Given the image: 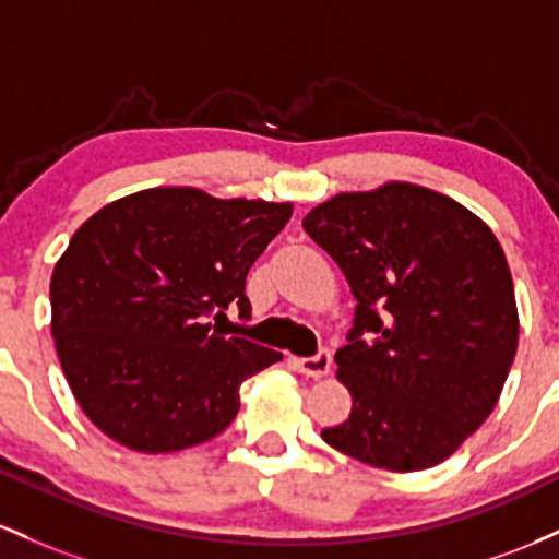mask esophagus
Returning a JSON list of instances; mask_svg holds the SVG:
<instances>
[{
  "label": "esophagus",
  "mask_w": 559,
  "mask_h": 559,
  "mask_svg": "<svg viewBox=\"0 0 559 559\" xmlns=\"http://www.w3.org/2000/svg\"><path fill=\"white\" fill-rule=\"evenodd\" d=\"M296 367L300 374H306V378H324L332 367L330 350H319L317 356H309V359H298Z\"/></svg>",
  "instance_id": "34e87169"
}]
</instances>
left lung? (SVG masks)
I'll use <instances>...</instances> for the list:
<instances>
[{"instance_id": "8db88e82", "label": "left lung", "mask_w": 559, "mask_h": 559, "mask_svg": "<svg viewBox=\"0 0 559 559\" xmlns=\"http://www.w3.org/2000/svg\"><path fill=\"white\" fill-rule=\"evenodd\" d=\"M304 229L356 298L348 346L335 354L354 404L322 438L391 473L441 465L491 415L518 350L515 287L497 235L412 181L337 192L306 213Z\"/></svg>"}]
</instances>
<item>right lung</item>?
I'll use <instances>...</instances> for the list:
<instances>
[{
  "mask_svg": "<svg viewBox=\"0 0 559 559\" xmlns=\"http://www.w3.org/2000/svg\"><path fill=\"white\" fill-rule=\"evenodd\" d=\"M293 203L150 187L73 231L49 280L52 337L94 428L140 454L211 441L240 412V385L280 350L227 337L209 317H250L246 277Z\"/></svg>",
  "mask_w": 559,
  "mask_h": 559,
  "instance_id": "right-lung-1",
  "label": "right lung"
}]
</instances>
